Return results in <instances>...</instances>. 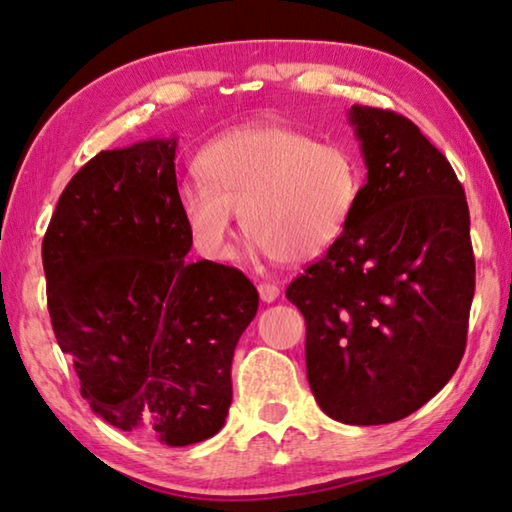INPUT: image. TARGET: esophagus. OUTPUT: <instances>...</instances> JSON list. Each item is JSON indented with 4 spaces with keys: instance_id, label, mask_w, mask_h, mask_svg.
<instances>
[{
    "instance_id": "34e87169",
    "label": "esophagus",
    "mask_w": 512,
    "mask_h": 512,
    "mask_svg": "<svg viewBox=\"0 0 512 512\" xmlns=\"http://www.w3.org/2000/svg\"><path fill=\"white\" fill-rule=\"evenodd\" d=\"M257 291H259V298H262L264 302H275L277 296H280V289H277L271 282H259Z\"/></svg>"
}]
</instances>
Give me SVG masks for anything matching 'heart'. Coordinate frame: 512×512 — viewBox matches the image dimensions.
I'll use <instances>...</instances> for the list:
<instances>
[{
	"label": "heart",
	"instance_id": "b5f03b06",
	"mask_svg": "<svg viewBox=\"0 0 512 512\" xmlns=\"http://www.w3.org/2000/svg\"><path fill=\"white\" fill-rule=\"evenodd\" d=\"M201 178L180 185L189 235L214 262L232 257L235 212L253 248L287 264L325 255L343 237L361 194L359 162L341 144L298 128L250 124L201 153Z\"/></svg>",
	"mask_w": 512,
	"mask_h": 512
}]
</instances>
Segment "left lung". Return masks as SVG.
Returning a JSON list of instances; mask_svg holds the SVG:
<instances>
[{
	"instance_id": "1",
	"label": "left lung",
	"mask_w": 512,
	"mask_h": 512,
	"mask_svg": "<svg viewBox=\"0 0 512 512\" xmlns=\"http://www.w3.org/2000/svg\"><path fill=\"white\" fill-rule=\"evenodd\" d=\"M368 180L343 237L289 284L307 379L343 424H388L458 368L474 298L470 210L452 164L411 119L352 106Z\"/></svg>"
}]
</instances>
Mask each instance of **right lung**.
Listing matches in <instances>:
<instances>
[{"mask_svg": "<svg viewBox=\"0 0 512 512\" xmlns=\"http://www.w3.org/2000/svg\"><path fill=\"white\" fill-rule=\"evenodd\" d=\"M176 137L101 151L69 180L42 239L47 305L90 409L169 447L212 438L232 357L255 318L253 282L192 248Z\"/></svg>", "mask_w": 512, "mask_h": 512, "instance_id": "add662e5", "label": "right lung"}]
</instances>
